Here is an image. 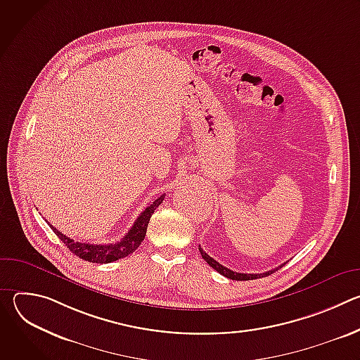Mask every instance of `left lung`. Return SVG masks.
<instances>
[{
    "mask_svg": "<svg viewBox=\"0 0 360 360\" xmlns=\"http://www.w3.org/2000/svg\"><path fill=\"white\" fill-rule=\"evenodd\" d=\"M199 252H200V255H202V258L208 262V265H211L217 272H219L221 275H224V276H226V278H229V279H233V281H250V279H256V278H264V276H268V275H271V274H274L275 271H278L279 268H282L283 265H281V266H278V268H275V269H272V271H268V272H265V274H239V272H233V271H231V269H228V268H225V266H222L219 262H217L215 259H212L211 256L205 252L200 246H199Z\"/></svg>",
    "mask_w": 360,
    "mask_h": 360,
    "instance_id": "left-lung-1",
    "label": "left lung"
}]
</instances>
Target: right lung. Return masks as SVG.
Instances as JSON below:
<instances>
[{
  "label": "right lung",
  "instance_id": "1",
  "mask_svg": "<svg viewBox=\"0 0 360 360\" xmlns=\"http://www.w3.org/2000/svg\"><path fill=\"white\" fill-rule=\"evenodd\" d=\"M164 198H165V193L158 196L149 205V207H146L141 212V215L136 218V221L134 222L129 232L120 242H115V243L94 245V243L75 242L74 239L61 233L57 228H54L51 224H48V225L51 226V229L54 231V233L65 243V246L74 255L78 256V258L92 262V264H110V262L125 258V256L131 255L132 252H135L138 249V246L141 245V242L143 240V238L146 235V228H148L152 214L155 212V210L162 203Z\"/></svg>",
  "mask_w": 360,
  "mask_h": 360
}]
</instances>
